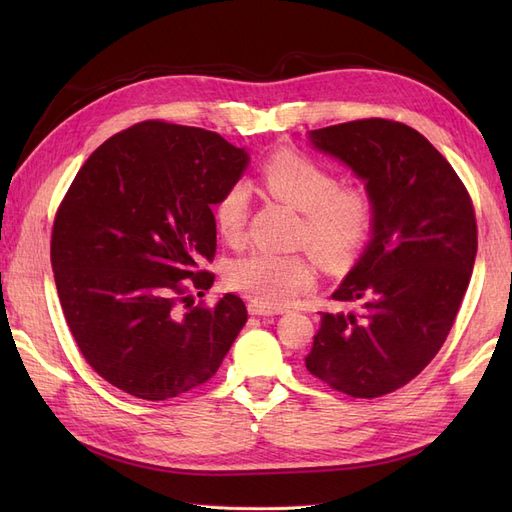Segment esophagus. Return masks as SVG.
<instances>
[{"mask_svg": "<svg viewBox=\"0 0 512 512\" xmlns=\"http://www.w3.org/2000/svg\"><path fill=\"white\" fill-rule=\"evenodd\" d=\"M247 309H250V314L252 316H273V314H282L284 309H275V307H265V305H260V303H250L247 305Z\"/></svg>", "mask_w": 512, "mask_h": 512, "instance_id": "1", "label": "esophagus"}]
</instances>
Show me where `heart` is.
I'll return each instance as SVG.
<instances>
[{
  "mask_svg": "<svg viewBox=\"0 0 512 512\" xmlns=\"http://www.w3.org/2000/svg\"><path fill=\"white\" fill-rule=\"evenodd\" d=\"M260 181L271 196L301 213L297 243L307 245L327 265H342L361 250L374 226V200L356 185H339L333 168L301 151H277L260 168ZM215 226L237 243L250 218V190L235 181L215 200ZM230 286L265 307H282L316 282L309 254L256 250L237 258L228 271Z\"/></svg>",
  "mask_w": 512,
  "mask_h": 512,
  "instance_id": "1",
  "label": "heart"
}]
</instances>
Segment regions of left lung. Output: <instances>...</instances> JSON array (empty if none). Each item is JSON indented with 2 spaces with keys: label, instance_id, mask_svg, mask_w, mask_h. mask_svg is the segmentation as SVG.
<instances>
[{
  "label": "left lung",
  "instance_id": "obj_1",
  "mask_svg": "<svg viewBox=\"0 0 512 512\" xmlns=\"http://www.w3.org/2000/svg\"><path fill=\"white\" fill-rule=\"evenodd\" d=\"M374 200L371 241L333 292L356 312H320L305 367L350 397H382L438 354L468 290L478 235L472 198L423 134L391 119L309 132Z\"/></svg>",
  "mask_w": 512,
  "mask_h": 512
}]
</instances>
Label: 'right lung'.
<instances>
[{"instance_id":"right-lung-1","label":"right lung","mask_w":512,"mask_h":512,"mask_svg":"<svg viewBox=\"0 0 512 512\" xmlns=\"http://www.w3.org/2000/svg\"><path fill=\"white\" fill-rule=\"evenodd\" d=\"M247 153L220 134L158 119L104 141L57 209L51 265L76 346L123 393L162 401L205 384L247 320L215 275L211 207Z\"/></svg>"}]
</instances>
